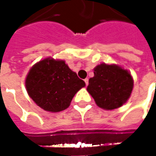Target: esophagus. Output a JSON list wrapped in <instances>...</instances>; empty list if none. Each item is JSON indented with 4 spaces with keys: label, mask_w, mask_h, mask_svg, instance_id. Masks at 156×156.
<instances>
[{
    "label": "esophagus",
    "mask_w": 156,
    "mask_h": 156,
    "mask_svg": "<svg viewBox=\"0 0 156 156\" xmlns=\"http://www.w3.org/2000/svg\"><path fill=\"white\" fill-rule=\"evenodd\" d=\"M84 82H85V84H86V86H88V78H85Z\"/></svg>",
    "instance_id": "esophagus-1"
}]
</instances>
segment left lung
I'll list each match as a JSON object with an SVG mask.
<instances>
[{
	"label": "left lung",
	"instance_id": "obj_1",
	"mask_svg": "<svg viewBox=\"0 0 156 156\" xmlns=\"http://www.w3.org/2000/svg\"><path fill=\"white\" fill-rule=\"evenodd\" d=\"M88 92L98 107L112 110L121 107L130 97L134 80L130 73L115 64L101 63L94 69Z\"/></svg>",
	"mask_w": 156,
	"mask_h": 156
}]
</instances>
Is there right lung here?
Instances as JSON below:
<instances>
[{
    "mask_svg": "<svg viewBox=\"0 0 156 156\" xmlns=\"http://www.w3.org/2000/svg\"><path fill=\"white\" fill-rule=\"evenodd\" d=\"M25 84L28 95L40 108L46 111L60 112L68 108L85 83L64 61L48 58L30 69Z\"/></svg>",
    "mask_w": 156,
    "mask_h": 156,
    "instance_id": "right-lung-1",
    "label": "right lung"
}]
</instances>
